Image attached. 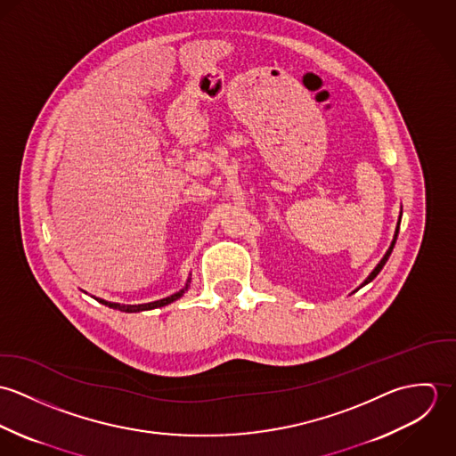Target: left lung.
<instances>
[{
    "mask_svg": "<svg viewBox=\"0 0 456 456\" xmlns=\"http://www.w3.org/2000/svg\"><path fill=\"white\" fill-rule=\"evenodd\" d=\"M398 228H400V219H398V223H396V230H395V237H393V242H391L390 249H388V251H387V255H385V256H383V260H381V261H379V263H378V266H376V268H374V270H372V273H370V275H369V277H367V279H365V282H363V284H362V286H365V284H369V282H370V281H374V277H376V275H378V273H379V272H381V270H383V266H385V265H387V261H388V258H390L391 251H393V248H395V242H396V237H398ZM362 286H360V288H362Z\"/></svg>",
    "mask_w": 456,
    "mask_h": 456,
    "instance_id": "1",
    "label": "left lung"
}]
</instances>
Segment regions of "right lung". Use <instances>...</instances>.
Wrapping results in <instances>:
<instances>
[{"instance_id":"right-lung-1","label":"right lung","mask_w":456,"mask_h":456,"mask_svg":"<svg viewBox=\"0 0 456 456\" xmlns=\"http://www.w3.org/2000/svg\"><path fill=\"white\" fill-rule=\"evenodd\" d=\"M188 282H190V281H188ZM186 291H188V284H186V288H184V289H181L179 293H174V295H170V297H167V298H163V300L151 302V304H142V305H121V304H112V302H105V300H100V302H102V304H105V305H109L110 309L121 311V313H140V311H151V309H156V307L168 305V304H172V302L179 300ZM96 300H98V298H96Z\"/></svg>"}]
</instances>
